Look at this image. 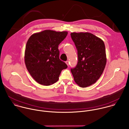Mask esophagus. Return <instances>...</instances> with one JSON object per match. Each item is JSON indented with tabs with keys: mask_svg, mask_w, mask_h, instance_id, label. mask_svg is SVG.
Returning a JSON list of instances; mask_svg holds the SVG:
<instances>
[{
	"mask_svg": "<svg viewBox=\"0 0 129 129\" xmlns=\"http://www.w3.org/2000/svg\"><path fill=\"white\" fill-rule=\"evenodd\" d=\"M66 64H67L68 66H69V61H66Z\"/></svg>",
	"mask_w": 129,
	"mask_h": 129,
	"instance_id": "esophagus-1",
	"label": "esophagus"
}]
</instances>
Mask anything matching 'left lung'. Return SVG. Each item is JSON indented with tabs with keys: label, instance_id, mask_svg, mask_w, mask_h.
<instances>
[{
	"label": "left lung",
	"instance_id": "left-lung-1",
	"mask_svg": "<svg viewBox=\"0 0 129 129\" xmlns=\"http://www.w3.org/2000/svg\"><path fill=\"white\" fill-rule=\"evenodd\" d=\"M71 36L78 56L77 65L71 71L75 82L86 87L95 83L104 72L107 62L105 45L90 33H73Z\"/></svg>",
	"mask_w": 129,
	"mask_h": 129
}]
</instances>
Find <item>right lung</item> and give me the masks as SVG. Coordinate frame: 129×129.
I'll use <instances>...</instances> for the list:
<instances>
[{"label": "right lung", "instance_id": "1", "mask_svg": "<svg viewBox=\"0 0 129 129\" xmlns=\"http://www.w3.org/2000/svg\"><path fill=\"white\" fill-rule=\"evenodd\" d=\"M68 35L67 31L45 30L33 34L26 45V67L38 83L49 86L56 82L61 71L68 68L59 59L58 47Z\"/></svg>", "mask_w": 129, "mask_h": 129}]
</instances>
